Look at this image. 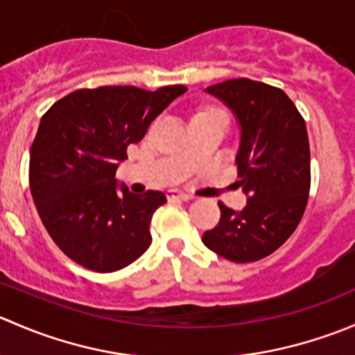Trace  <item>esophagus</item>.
Wrapping results in <instances>:
<instances>
[{"label": "esophagus", "instance_id": "obj_1", "mask_svg": "<svg viewBox=\"0 0 355 355\" xmlns=\"http://www.w3.org/2000/svg\"><path fill=\"white\" fill-rule=\"evenodd\" d=\"M166 198L168 200H189L192 199V196L185 194V192H180V191H168Z\"/></svg>", "mask_w": 355, "mask_h": 355}]
</instances>
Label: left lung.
Segmentation results:
<instances>
[{"mask_svg":"<svg viewBox=\"0 0 355 355\" xmlns=\"http://www.w3.org/2000/svg\"><path fill=\"white\" fill-rule=\"evenodd\" d=\"M206 91L239 118L237 184L249 200L239 213L220 200V223L202 242L225 259L252 263L284 245L306 211L311 189L306 121L282 89L264 82L232 78Z\"/></svg>","mask_w":355,"mask_h":355,"instance_id":"left-lung-1","label":"left lung"}]
</instances>
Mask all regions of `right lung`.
Instances as JSON below:
<instances>
[{
    "label": "right lung",
    "mask_w": 355,
    "mask_h": 355,
    "mask_svg": "<svg viewBox=\"0 0 355 355\" xmlns=\"http://www.w3.org/2000/svg\"><path fill=\"white\" fill-rule=\"evenodd\" d=\"M185 85L144 91L134 85L78 89L41 118L31 148L28 185L49 237L71 261L98 273L134 263L151 245V218L163 192L116 191L127 148Z\"/></svg>",
    "instance_id": "obj_1"
}]
</instances>
